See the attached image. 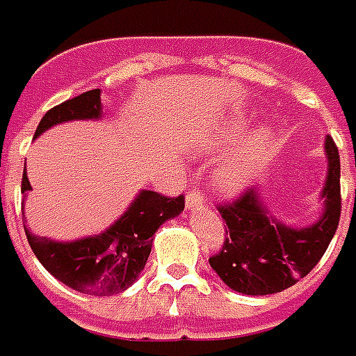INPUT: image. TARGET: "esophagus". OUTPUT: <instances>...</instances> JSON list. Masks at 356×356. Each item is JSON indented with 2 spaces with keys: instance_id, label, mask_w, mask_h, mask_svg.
Wrapping results in <instances>:
<instances>
[{
  "instance_id": "1",
  "label": "esophagus",
  "mask_w": 356,
  "mask_h": 356,
  "mask_svg": "<svg viewBox=\"0 0 356 356\" xmlns=\"http://www.w3.org/2000/svg\"><path fill=\"white\" fill-rule=\"evenodd\" d=\"M203 201H205V195H203V191L190 190V191H188V195H186V209L203 205Z\"/></svg>"
}]
</instances>
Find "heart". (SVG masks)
<instances>
[{"label": "heart", "instance_id": "obj_1", "mask_svg": "<svg viewBox=\"0 0 356 356\" xmlns=\"http://www.w3.org/2000/svg\"><path fill=\"white\" fill-rule=\"evenodd\" d=\"M239 126H236V130H234V136H239ZM268 142V136L266 134H259V136H254L251 142L247 143L245 149H243V157H236L230 159V161H226L220 168H218V172H216V178H214V182H216V188L222 191V193H238L247 186L249 182V176H251V166H249V159L253 157L254 153H259V151L263 149L264 145Z\"/></svg>", "mask_w": 356, "mask_h": 356}]
</instances>
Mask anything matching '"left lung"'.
Returning a JSON list of instances; mask_svg holds the SVG:
<instances>
[{
    "instance_id": "1",
    "label": "left lung",
    "mask_w": 356,
    "mask_h": 356,
    "mask_svg": "<svg viewBox=\"0 0 356 356\" xmlns=\"http://www.w3.org/2000/svg\"><path fill=\"white\" fill-rule=\"evenodd\" d=\"M326 155L324 213L309 228H289L272 218L253 188L238 199L218 205L228 230L222 249L209 259V264L234 291L245 295L284 291L305 278L326 253L341 214V166L330 136L326 138Z\"/></svg>"
}]
</instances>
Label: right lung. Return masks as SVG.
<instances>
[{
  "label": "right lung",
  "instance_id": "obj_1",
  "mask_svg": "<svg viewBox=\"0 0 356 356\" xmlns=\"http://www.w3.org/2000/svg\"><path fill=\"white\" fill-rule=\"evenodd\" d=\"M102 90H90L82 95L55 105L40 120L34 136L47 128L67 120L102 117ZM32 190L26 176L22 174L21 191ZM184 195L166 197L157 191H140L126 211L111 228L90 238L76 241H53L32 234L24 224L26 238L38 261L47 272L65 286L80 293L113 295L124 291L140 276L153 245V236L159 226L184 211Z\"/></svg>",
  "mask_w": 356,
  "mask_h": 356
}]
</instances>
